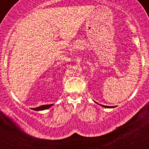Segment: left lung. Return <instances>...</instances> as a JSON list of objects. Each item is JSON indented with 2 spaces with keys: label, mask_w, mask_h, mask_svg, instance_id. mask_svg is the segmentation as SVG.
Wrapping results in <instances>:
<instances>
[{
  "label": "left lung",
  "mask_w": 149,
  "mask_h": 149,
  "mask_svg": "<svg viewBox=\"0 0 149 149\" xmlns=\"http://www.w3.org/2000/svg\"><path fill=\"white\" fill-rule=\"evenodd\" d=\"M102 107H107V108H111V107H110V106H104V105H102Z\"/></svg>",
  "instance_id": "1"
}]
</instances>
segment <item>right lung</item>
I'll use <instances>...</instances> for the list:
<instances>
[{
  "label": "right lung",
  "instance_id": "1",
  "mask_svg": "<svg viewBox=\"0 0 149 149\" xmlns=\"http://www.w3.org/2000/svg\"><path fill=\"white\" fill-rule=\"evenodd\" d=\"M53 104H47V105H42V106H39L38 107H36V108H33V110H45V109L49 108L50 107H51Z\"/></svg>",
  "mask_w": 149,
  "mask_h": 149
}]
</instances>
